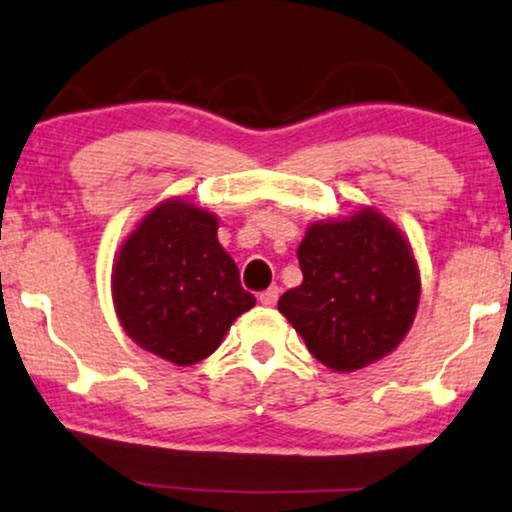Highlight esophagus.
<instances>
[{
  "label": "esophagus",
  "instance_id": "obj_1",
  "mask_svg": "<svg viewBox=\"0 0 512 512\" xmlns=\"http://www.w3.org/2000/svg\"><path fill=\"white\" fill-rule=\"evenodd\" d=\"M279 295H281V288H279V286L267 288V291L260 293V303H262L264 307H274L276 303H279Z\"/></svg>",
  "mask_w": 512,
  "mask_h": 512
}]
</instances>
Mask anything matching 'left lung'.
Segmentation results:
<instances>
[{
    "label": "left lung",
    "mask_w": 512,
    "mask_h": 512,
    "mask_svg": "<svg viewBox=\"0 0 512 512\" xmlns=\"http://www.w3.org/2000/svg\"><path fill=\"white\" fill-rule=\"evenodd\" d=\"M303 283L279 298V312L307 350L336 372L389 355L408 334L420 303V272L396 226L372 209L312 224L298 248Z\"/></svg>",
    "instance_id": "1"
}]
</instances>
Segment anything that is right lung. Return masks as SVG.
Returning a JSON list of instances; mask_svg holds the SVG:
<instances>
[{"mask_svg": "<svg viewBox=\"0 0 512 512\" xmlns=\"http://www.w3.org/2000/svg\"><path fill=\"white\" fill-rule=\"evenodd\" d=\"M112 286L126 334L181 367L212 355L236 317L255 305L219 245L217 217L181 200L140 221L116 257Z\"/></svg>", "mask_w": 512, "mask_h": 512, "instance_id": "add662e5", "label": "right lung"}]
</instances>
